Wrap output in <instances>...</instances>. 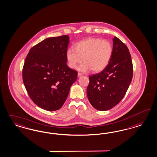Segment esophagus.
I'll return each instance as SVG.
<instances>
[{
	"mask_svg": "<svg viewBox=\"0 0 157 157\" xmlns=\"http://www.w3.org/2000/svg\"><path fill=\"white\" fill-rule=\"evenodd\" d=\"M82 76V74L81 73H78V77H81Z\"/></svg>",
	"mask_w": 157,
	"mask_h": 157,
	"instance_id": "1",
	"label": "esophagus"
}]
</instances>
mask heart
Here are the masks:
<instances>
[{"label":"heart","instance_id":"obj_1","mask_svg":"<svg viewBox=\"0 0 157 157\" xmlns=\"http://www.w3.org/2000/svg\"><path fill=\"white\" fill-rule=\"evenodd\" d=\"M113 45L107 40L100 38H89L75 44L74 49L69 48L66 52V59L69 67L74 69L78 67L83 72L93 71L99 72L108 65L113 55Z\"/></svg>","mask_w":157,"mask_h":157}]
</instances>
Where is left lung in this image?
Segmentation results:
<instances>
[{"instance_id": "1", "label": "left lung", "mask_w": 157, "mask_h": 157, "mask_svg": "<svg viewBox=\"0 0 157 157\" xmlns=\"http://www.w3.org/2000/svg\"><path fill=\"white\" fill-rule=\"evenodd\" d=\"M113 40V55L108 65L100 73L89 76L87 88L89 102L99 111L110 109L122 100L133 76L129 49L116 36Z\"/></svg>"}]
</instances>
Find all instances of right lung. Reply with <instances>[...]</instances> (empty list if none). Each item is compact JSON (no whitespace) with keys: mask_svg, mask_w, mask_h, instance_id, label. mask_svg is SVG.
Wrapping results in <instances>:
<instances>
[{"mask_svg":"<svg viewBox=\"0 0 157 157\" xmlns=\"http://www.w3.org/2000/svg\"><path fill=\"white\" fill-rule=\"evenodd\" d=\"M70 37L48 38L30 49L22 69V79L33 102L53 111L65 103L78 73L67 65Z\"/></svg>","mask_w":157,"mask_h":157,"instance_id":"obj_1","label":"right lung"}]
</instances>
